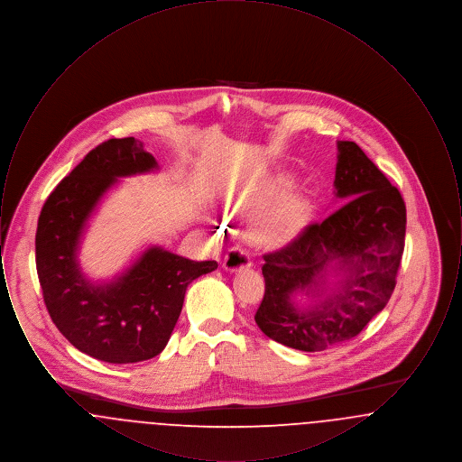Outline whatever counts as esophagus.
<instances>
[{
	"mask_svg": "<svg viewBox=\"0 0 462 462\" xmlns=\"http://www.w3.org/2000/svg\"><path fill=\"white\" fill-rule=\"evenodd\" d=\"M251 266V258L249 253L245 249H242L241 245H234L228 249V253L225 254L223 260V268L226 272H237L241 268H247Z\"/></svg>",
	"mask_w": 462,
	"mask_h": 462,
	"instance_id": "1",
	"label": "esophagus"
}]
</instances>
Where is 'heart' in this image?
<instances>
[{"label":"heart","instance_id":"obj_1","mask_svg":"<svg viewBox=\"0 0 462 462\" xmlns=\"http://www.w3.org/2000/svg\"><path fill=\"white\" fill-rule=\"evenodd\" d=\"M287 181H277L245 196L247 206H260L286 189ZM310 217V202L301 194L287 192L270 204L254 221V232L262 239H282L296 234Z\"/></svg>","mask_w":462,"mask_h":462}]
</instances>
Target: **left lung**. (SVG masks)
<instances>
[{"instance_id":"left-lung-1","label":"left lung","mask_w":462,"mask_h":462,"mask_svg":"<svg viewBox=\"0 0 462 462\" xmlns=\"http://www.w3.org/2000/svg\"><path fill=\"white\" fill-rule=\"evenodd\" d=\"M334 189L346 200L339 209L263 254L254 320L270 339L301 352L360 334L390 301L403 254L405 202L355 142H337ZM296 293L310 305L300 308Z\"/></svg>"}]
</instances>
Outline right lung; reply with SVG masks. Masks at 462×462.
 <instances>
[{
  "mask_svg": "<svg viewBox=\"0 0 462 462\" xmlns=\"http://www.w3.org/2000/svg\"><path fill=\"white\" fill-rule=\"evenodd\" d=\"M157 170L143 143L110 138L95 147L44 202L36 230V270L46 310L79 352L134 364L164 350L183 307L187 286L218 268L151 245L109 282H91L78 251L98 202L117 178Z\"/></svg>",
  "mask_w": 462,
  "mask_h": 462,
  "instance_id": "1",
  "label": "right lung"
}]
</instances>
